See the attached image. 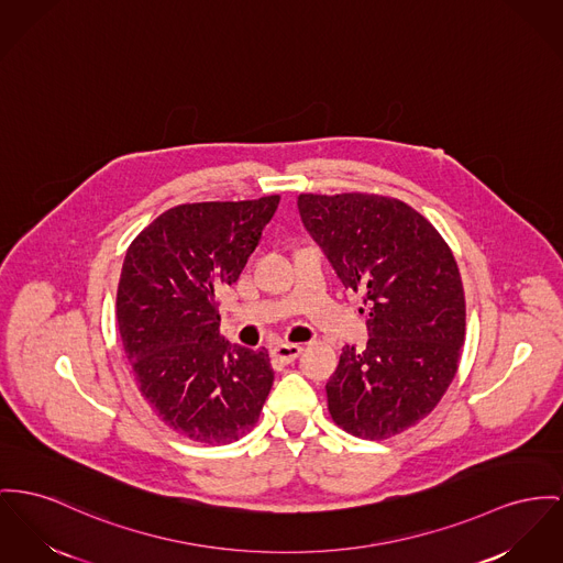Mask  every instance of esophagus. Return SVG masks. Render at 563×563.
<instances>
[{
    "label": "esophagus",
    "instance_id": "1",
    "mask_svg": "<svg viewBox=\"0 0 563 563\" xmlns=\"http://www.w3.org/2000/svg\"><path fill=\"white\" fill-rule=\"evenodd\" d=\"M302 352V345L299 343H279L273 347V356L282 363H292L299 358V354Z\"/></svg>",
    "mask_w": 563,
    "mask_h": 563
}]
</instances>
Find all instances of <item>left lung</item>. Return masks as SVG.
<instances>
[{"label":"left lung","instance_id":"1","mask_svg":"<svg viewBox=\"0 0 563 563\" xmlns=\"http://www.w3.org/2000/svg\"><path fill=\"white\" fill-rule=\"evenodd\" d=\"M297 205L369 311L367 347L345 345L327 382L329 412L363 440L401 433L440 404L459 367L465 295L456 261L442 234L397 198L300 194Z\"/></svg>","mask_w":563,"mask_h":563}]
</instances>
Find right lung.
<instances>
[{
    "label": "right lung",
    "mask_w": 563,
    "mask_h": 563,
    "mask_svg": "<svg viewBox=\"0 0 563 563\" xmlns=\"http://www.w3.org/2000/svg\"><path fill=\"white\" fill-rule=\"evenodd\" d=\"M279 196L179 205L128 247L117 327L139 390L164 424L228 444L258 422L273 386L268 352L220 335L218 295L256 250Z\"/></svg>",
    "instance_id": "1"
}]
</instances>
